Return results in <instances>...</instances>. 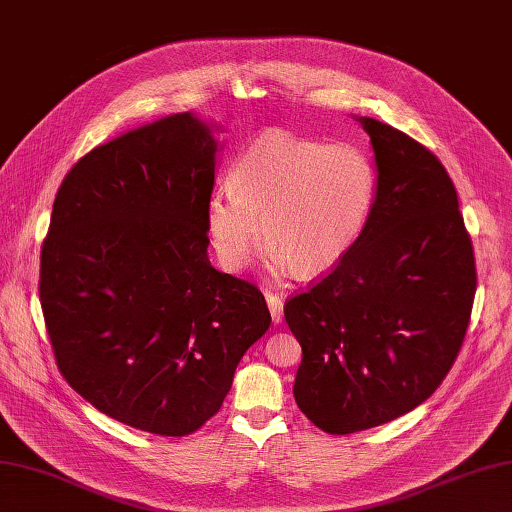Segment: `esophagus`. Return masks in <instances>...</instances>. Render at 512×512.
<instances>
[{
    "label": "esophagus",
    "mask_w": 512,
    "mask_h": 512,
    "mask_svg": "<svg viewBox=\"0 0 512 512\" xmlns=\"http://www.w3.org/2000/svg\"><path fill=\"white\" fill-rule=\"evenodd\" d=\"M266 301L270 307V316L275 323H281L283 318V296L277 292H266Z\"/></svg>",
    "instance_id": "34e87169"
}]
</instances>
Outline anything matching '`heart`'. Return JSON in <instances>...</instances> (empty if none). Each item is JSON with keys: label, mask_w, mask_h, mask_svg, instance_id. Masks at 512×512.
I'll list each match as a JSON object with an SVG mask.
<instances>
[{"label": "heart", "mask_w": 512, "mask_h": 512, "mask_svg": "<svg viewBox=\"0 0 512 512\" xmlns=\"http://www.w3.org/2000/svg\"><path fill=\"white\" fill-rule=\"evenodd\" d=\"M229 192L213 194L205 211L222 264L246 268L264 233L272 268L314 277L336 268L360 242L377 202L379 172L371 152L355 141L272 130L237 157Z\"/></svg>", "instance_id": "obj_1"}]
</instances>
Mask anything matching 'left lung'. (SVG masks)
I'll list each match as a JSON object with an SVG mask.
<instances>
[{"mask_svg":"<svg viewBox=\"0 0 512 512\" xmlns=\"http://www.w3.org/2000/svg\"><path fill=\"white\" fill-rule=\"evenodd\" d=\"M379 192L360 242L283 314L303 349L296 406L327 434L401 417L454 366L475 296V257L458 194L419 141L373 117Z\"/></svg>","mask_w":512,"mask_h":512,"instance_id":"left-lung-1","label":"left lung"}]
</instances>
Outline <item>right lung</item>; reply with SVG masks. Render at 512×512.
Instances as JSON below:
<instances>
[{
    "label": "right lung",
    "mask_w": 512,
    "mask_h": 512,
    "mask_svg": "<svg viewBox=\"0 0 512 512\" xmlns=\"http://www.w3.org/2000/svg\"><path fill=\"white\" fill-rule=\"evenodd\" d=\"M218 141L176 113L93 148L58 189L39 296L58 371L135 430L187 436L231 390L270 312L207 257Z\"/></svg>",
    "instance_id": "right-lung-1"
}]
</instances>
